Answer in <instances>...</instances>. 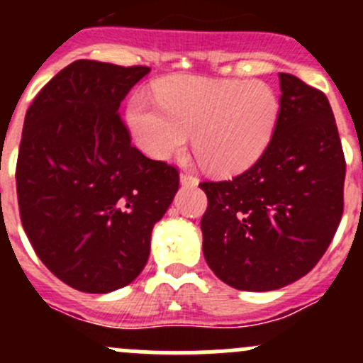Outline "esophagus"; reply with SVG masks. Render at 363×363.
Segmentation results:
<instances>
[{"mask_svg":"<svg viewBox=\"0 0 363 363\" xmlns=\"http://www.w3.org/2000/svg\"><path fill=\"white\" fill-rule=\"evenodd\" d=\"M181 184L182 186H196L199 184V177L189 174H181Z\"/></svg>","mask_w":363,"mask_h":363,"instance_id":"34e87169","label":"esophagus"}]
</instances>
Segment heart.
Masks as SVG:
<instances>
[{"instance_id":"obj_1","label":"heart","mask_w":363,"mask_h":363,"mask_svg":"<svg viewBox=\"0 0 363 363\" xmlns=\"http://www.w3.org/2000/svg\"><path fill=\"white\" fill-rule=\"evenodd\" d=\"M276 91L259 80L175 77L156 86V98L137 93L128 123L138 147L155 160L193 151L207 170L233 174L269 147L279 121Z\"/></svg>"}]
</instances>
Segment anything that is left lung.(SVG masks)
<instances>
[{"instance_id": "obj_1", "label": "left lung", "mask_w": 363, "mask_h": 363, "mask_svg": "<svg viewBox=\"0 0 363 363\" xmlns=\"http://www.w3.org/2000/svg\"><path fill=\"white\" fill-rule=\"evenodd\" d=\"M281 112L258 161L230 181H205L203 256L228 286L270 291L320 262L344 208V161L328 98L279 73Z\"/></svg>"}]
</instances>
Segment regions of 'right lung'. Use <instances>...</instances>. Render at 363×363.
Masks as SVG:
<instances>
[{
	"instance_id": "right-lung-1",
	"label": "right lung",
	"mask_w": 363,
	"mask_h": 363,
	"mask_svg": "<svg viewBox=\"0 0 363 363\" xmlns=\"http://www.w3.org/2000/svg\"><path fill=\"white\" fill-rule=\"evenodd\" d=\"M151 72L79 60L43 86L26 112L17 200L43 265L68 286L108 294L137 279L152 226L179 189V172L142 155L121 101Z\"/></svg>"
}]
</instances>
